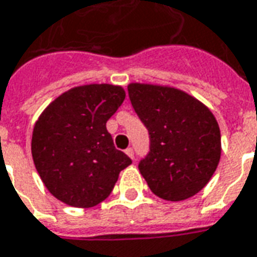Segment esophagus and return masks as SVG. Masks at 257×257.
<instances>
[{"mask_svg": "<svg viewBox=\"0 0 257 257\" xmlns=\"http://www.w3.org/2000/svg\"><path fill=\"white\" fill-rule=\"evenodd\" d=\"M125 153L128 154L129 157H131V159H132V160L135 159V152H134V149H132V147H128V149L125 150Z\"/></svg>", "mask_w": 257, "mask_h": 257, "instance_id": "obj_1", "label": "esophagus"}]
</instances>
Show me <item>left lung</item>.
<instances>
[{"label": "left lung", "instance_id": "1", "mask_svg": "<svg viewBox=\"0 0 257 257\" xmlns=\"http://www.w3.org/2000/svg\"><path fill=\"white\" fill-rule=\"evenodd\" d=\"M128 94L145 123L150 152L139 171L154 195L179 202L203 189L221 156V135L213 112L175 87L131 83Z\"/></svg>", "mask_w": 257, "mask_h": 257}]
</instances>
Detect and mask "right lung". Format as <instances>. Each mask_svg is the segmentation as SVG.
Here are the masks:
<instances>
[{
  "label": "right lung",
  "mask_w": 257,
  "mask_h": 257,
  "mask_svg": "<svg viewBox=\"0 0 257 257\" xmlns=\"http://www.w3.org/2000/svg\"><path fill=\"white\" fill-rule=\"evenodd\" d=\"M125 100L121 86L85 85L62 93L41 112L32 156L50 193L73 207H93L132 163L116 150L105 123Z\"/></svg>",
  "instance_id": "1"
}]
</instances>
